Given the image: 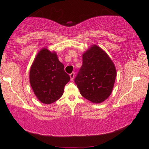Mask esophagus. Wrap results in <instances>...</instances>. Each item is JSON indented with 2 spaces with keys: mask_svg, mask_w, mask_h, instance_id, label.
Here are the masks:
<instances>
[{
  "mask_svg": "<svg viewBox=\"0 0 149 149\" xmlns=\"http://www.w3.org/2000/svg\"><path fill=\"white\" fill-rule=\"evenodd\" d=\"M74 75H75V73L74 72H72V73H71V74H70V79L71 80H73V79H74Z\"/></svg>",
  "mask_w": 149,
  "mask_h": 149,
  "instance_id": "esophagus-1",
  "label": "esophagus"
}]
</instances>
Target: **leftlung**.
<instances>
[{
	"mask_svg": "<svg viewBox=\"0 0 149 149\" xmlns=\"http://www.w3.org/2000/svg\"><path fill=\"white\" fill-rule=\"evenodd\" d=\"M117 76L115 66L105 52L92 45L83 55V64L74 79L82 96L93 103L107 100Z\"/></svg>",
	"mask_w": 149,
	"mask_h": 149,
	"instance_id": "obj_1",
	"label": "left lung"
}]
</instances>
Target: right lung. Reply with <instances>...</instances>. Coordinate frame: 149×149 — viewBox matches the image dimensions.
<instances>
[{
  "label": "right lung",
  "instance_id": "1",
  "mask_svg": "<svg viewBox=\"0 0 149 149\" xmlns=\"http://www.w3.org/2000/svg\"><path fill=\"white\" fill-rule=\"evenodd\" d=\"M30 83L34 94L44 104L58 100L70 81L56 53L44 48L36 56L30 70Z\"/></svg>",
  "mask_w": 149,
  "mask_h": 149
}]
</instances>
